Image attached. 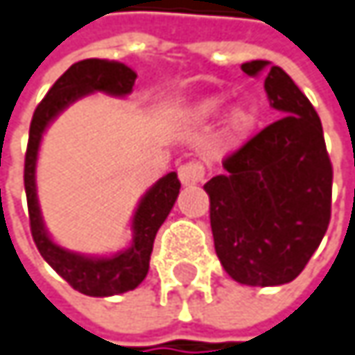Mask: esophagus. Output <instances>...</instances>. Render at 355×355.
Instances as JSON below:
<instances>
[{
	"mask_svg": "<svg viewBox=\"0 0 355 355\" xmlns=\"http://www.w3.org/2000/svg\"><path fill=\"white\" fill-rule=\"evenodd\" d=\"M203 177H205V166L197 160H191L178 166V178L182 184H197L203 180Z\"/></svg>",
	"mask_w": 355,
	"mask_h": 355,
	"instance_id": "esophagus-1",
	"label": "esophagus"
}]
</instances>
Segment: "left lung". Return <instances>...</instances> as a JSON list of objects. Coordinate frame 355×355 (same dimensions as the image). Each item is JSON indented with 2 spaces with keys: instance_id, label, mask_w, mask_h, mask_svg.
Masks as SVG:
<instances>
[{
  "instance_id": "left-lung-1",
  "label": "left lung",
  "mask_w": 355,
  "mask_h": 355,
  "mask_svg": "<svg viewBox=\"0 0 355 355\" xmlns=\"http://www.w3.org/2000/svg\"><path fill=\"white\" fill-rule=\"evenodd\" d=\"M280 117L223 160L205 182L215 252L236 282L278 286L303 272L331 219L334 168L321 119L305 93L268 60L243 62Z\"/></svg>"
}]
</instances>
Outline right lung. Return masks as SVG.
<instances>
[{"label":"right lung","instance_id":"add662e5","mask_svg":"<svg viewBox=\"0 0 355 355\" xmlns=\"http://www.w3.org/2000/svg\"><path fill=\"white\" fill-rule=\"evenodd\" d=\"M136 77L138 75L123 62L101 60V58L79 60L50 87L46 97L36 107L30 123V138L26 150V162H24V187L28 199L32 238L40 256L75 291L89 297L121 295L134 291L144 280L150 268V254L154 248L156 232L160 230V225L164 223V219L168 217L177 201L180 182L177 173H168L142 197L132 219L134 236L128 250L110 258H91L77 252H69L50 240L36 197L38 148L50 121L71 103L95 91L110 93L115 97H125L128 93H132Z\"/></svg>","mask_w":355,"mask_h":355}]
</instances>
